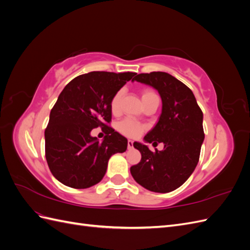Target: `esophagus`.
Segmentation results:
<instances>
[{
  "mask_svg": "<svg viewBox=\"0 0 250 250\" xmlns=\"http://www.w3.org/2000/svg\"><path fill=\"white\" fill-rule=\"evenodd\" d=\"M127 146H128V148H132V147H133V142H132L131 140H128Z\"/></svg>",
  "mask_w": 250,
  "mask_h": 250,
  "instance_id": "esophagus-1",
  "label": "esophagus"
}]
</instances>
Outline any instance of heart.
<instances>
[{"mask_svg": "<svg viewBox=\"0 0 250 250\" xmlns=\"http://www.w3.org/2000/svg\"><path fill=\"white\" fill-rule=\"evenodd\" d=\"M155 95H156L155 92H153L152 89L146 88V89H144L142 93V100L144 102L146 99H148L149 97H152ZM122 97H123L122 89H119L118 92H116L111 97L110 111L113 113V115H117V113H119V111L121 109V101H122ZM117 129L119 130V132L126 135V137L137 138L144 130H145V126L137 122V121L131 120V119H124L121 121V122L118 123Z\"/></svg>", "mask_w": 250, "mask_h": 250, "instance_id": "obj_1", "label": "heart"}]
</instances>
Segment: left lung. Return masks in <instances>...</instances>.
<instances>
[{
	"label": "left lung",
	"mask_w": 250,
	"mask_h": 250,
	"mask_svg": "<svg viewBox=\"0 0 250 250\" xmlns=\"http://www.w3.org/2000/svg\"><path fill=\"white\" fill-rule=\"evenodd\" d=\"M134 80L153 86L161 95L160 119L144 139L153 145L164 143V150L152 152L134 142L142 160L130 168L131 175L149 191L168 193L183 185L198 164L204 140L203 113L192 90L168 73H143Z\"/></svg>",
	"instance_id": "left-lung-1"
}]
</instances>
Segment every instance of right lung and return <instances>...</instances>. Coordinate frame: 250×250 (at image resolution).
Listing matches in <instances>:
<instances>
[{
    "label": "right lung",
    "instance_id": "obj_1",
    "mask_svg": "<svg viewBox=\"0 0 250 250\" xmlns=\"http://www.w3.org/2000/svg\"><path fill=\"white\" fill-rule=\"evenodd\" d=\"M137 73L90 72L70 81L51 109L44 130L49 169L58 181L74 188L100 183L109 157L127 149V139L109 126L110 99ZM101 126L102 142L90 135Z\"/></svg>",
    "mask_w": 250,
    "mask_h": 250
}]
</instances>
